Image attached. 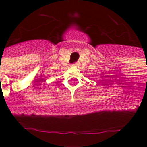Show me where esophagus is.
Masks as SVG:
<instances>
[{"mask_svg": "<svg viewBox=\"0 0 147 147\" xmlns=\"http://www.w3.org/2000/svg\"><path fill=\"white\" fill-rule=\"evenodd\" d=\"M80 65V64L79 63H75V64H73V65L72 66H74V67H77V66H79Z\"/></svg>", "mask_w": 147, "mask_h": 147, "instance_id": "34e87169", "label": "esophagus"}]
</instances>
